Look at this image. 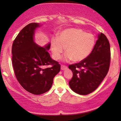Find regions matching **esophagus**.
Returning a JSON list of instances; mask_svg holds the SVG:
<instances>
[{"label": "esophagus", "instance_id": "esophagus-1", "mask_svg": "<svg viewBox=\"0 0 121 121\" xmlns=\"http://www.w3.org/2000/svg\"><path fill=\"white\" fill-rule=\"evenodd\" d=\"M67 68V65H61V69H62V70H65V69Z\"/></svg>", "mask_w": 121, "mask_h": 121}]
</instances>
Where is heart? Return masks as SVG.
Listing matches in <instances>:
<instances>
[{"label": "heart", "instance_id": "heart-1", "mask_svg": "<svg viewBox=\"0 0 121 121\" xmlns=\"http://www.w3.org/2000/svg\"><path fill=\"white\" fill-rule=\"evenodd\" d=\"M96 43L95 36L82 29H68L59 34L57 39H53L51 49L56 60L60 58L65 48V60L80 62L90 55Z\"/></svg>", "mask_w": 121, "mask_h": 121}]
</instances>
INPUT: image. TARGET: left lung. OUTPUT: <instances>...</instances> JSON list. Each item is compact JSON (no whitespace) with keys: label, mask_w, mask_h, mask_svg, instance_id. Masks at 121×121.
Wrapping results in <instances>:
<instances>
[{"label":"left lung","mask_w":121,"mask_h":121,"mask_svg":"<svg viewBox=\"0 0 121 121\" xmlns=\"http://www.w3.org/2000/svg\"><path fill=\"white\" fill-rule=\"evenodd\" d=\"M93 50L88 57L69 68L73 77L69 86L76 93L87 95L96 89L108 73L110 66L111 51L109 41L103 33L99 35Z\"/></svg>","instance_id":"obj_1"}]
</instances>
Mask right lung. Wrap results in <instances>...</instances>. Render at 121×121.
<instances>
[{"label":"right lung","instance_id":"1","mask_svg":"<svg viewBox=\"0 0 121 121\" xmlns=\"http://www.w3.org/2000/svg\"><path fill=\"white\" fill-rule=\"evenodd\" d=\"M39 26L37 23H30L23 28L13 41L11 49L16 79L23 88L34 95L47 92L60 70L59 63L53 60L47 52L50 44L43 48L34 42L35 30ZM48 65L51 67L44 68Z\"/></svg>","mask_w":121,"mask_h":121}]
</instances>
